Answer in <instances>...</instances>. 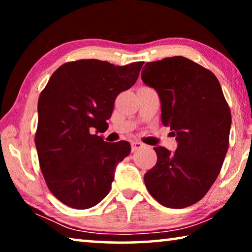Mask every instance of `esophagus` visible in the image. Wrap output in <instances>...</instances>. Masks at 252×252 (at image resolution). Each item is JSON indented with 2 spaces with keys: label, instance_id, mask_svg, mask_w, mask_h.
Returning <instances> with one entry per match:
<instances>
[{
  "label": "esophagus",
  "instance_id": "obj_1",
  "mask_svg": "<svg viewBox=\"0 0 252 252\" xmlns=\"http://www.w3.org/2000/svg\"><path fill=\"white\" fill-rule=\"evenodd\" d=\"M143 146H144V144L142 142L133 141V142L131 143V150H132V152H135V151L140 150V149H141V148H143Z\"/></svg>",
  "mask_w": 252,
  "mask_h": 252
}]
</instances>
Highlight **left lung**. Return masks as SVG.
Masks as SVG:
<instances>
[{"label":"left lung","instance_id":"1","mask_svg":"<svg viewBox=\"0 0 252 252\" xmlns=\"http://www.w3.org/2000/svg\"><path fill=\"white\" fill-rule=\"evenodd\" d=\"M141 78L159 94L162 123L178 141L173 153L153 148L158 160L144 183L162 206H192L218 178L229 148L231 112L222 89L210 70L183 57L146 63Z\"/></svg>","mask_w":252,"mask_h":252}]
</instances>
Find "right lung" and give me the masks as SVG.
<instances>
[{"label": "right lung", "instance_id": "obj_1", "mask_svg": "<svg viewBox=\"0 0 252 252\" xmlns=\"http://www.w3.org/2000/svg\"><path fill=\"white\" fill-rule=\"evenodd\" d=\"M143 63L66 62L41 92L35 132L39 163L49 190L65 206L89 209L110 192L114 169L131 147L126 141L108 143L96 133L111 118L117 96L136 82Z\"/></svg>", "mask_w": 252, "mask_h": 252}]
</instances>
